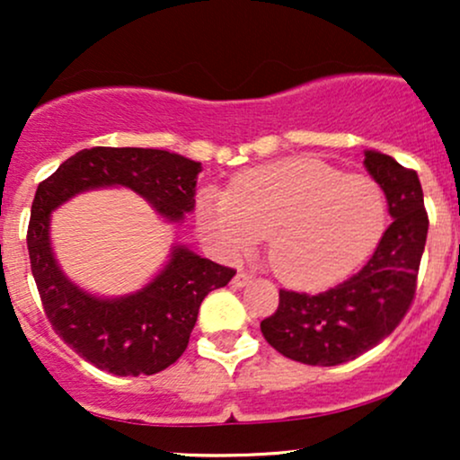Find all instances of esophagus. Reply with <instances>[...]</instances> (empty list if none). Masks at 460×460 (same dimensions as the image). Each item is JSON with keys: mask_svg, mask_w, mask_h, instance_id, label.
Instances as JSON below:
<instances>
[{"mask_svg": "<svg viewBox=\"0 0 460 460\" xmlns=\"http://www.w3.org/2000/svg\"><path fill=\"white\" fill-rule=\"evenodd\" d=\"M251 281H252L251 274H246V272H237L235 277H234V281H231V283H234V288H244V285H248Z\"/></svg>", "mask_w": 460, "mask_h": 460, "instance_id": "34e87169", "label": "esophagus"}]
</instances>
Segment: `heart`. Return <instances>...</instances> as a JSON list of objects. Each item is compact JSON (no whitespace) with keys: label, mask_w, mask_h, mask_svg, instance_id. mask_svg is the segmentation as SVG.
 Instances as JSON below:
<instances>
[{"label":"heart","mask_w":460,"mask_h":460,"mask_svg":"<svg viewBox=\"0 0 460 460\" xmlns=\"http://www.w3.org/2000/svg\"><path fill=\"white\" fill-rule=\"evenodd\" d=\"M194 212L200 235L225 257L252 251L268 234L272 270L300 289L348 277L387 226L381 183L307 155L248 168L229 190L203 188Z\"/></svg>","instance_id":"b5f03b06"}]
</instances>
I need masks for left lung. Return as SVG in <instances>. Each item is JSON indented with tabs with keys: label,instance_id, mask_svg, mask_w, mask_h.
<instances>
[{
	"label": "left lung",
	"instance_id": "obj_1",
	"mask_svg": "<svg viewBox=\"0 0 460 460\" xmlns=\"http://www.w3.org/2000/svg\"><path fill=\"white\" fill-rule=\"evenodd\" d=\"M363 166L381 183L392 225L357 274L318 296L281 289L279 309L261 322L274 350L307 366L352 361L392 332L415 294L429 216L415 171L367 149Z\"/></svg>",
	"mask_w": 460,
	"mask_h": 460
}]
</instances>
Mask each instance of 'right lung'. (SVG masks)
Here are the masks:
<instances>
[{"instance_id": "1", "label": "right lung", "mask_w": 460, "mask_h": 460, "mask_svg": "<svg viewBox=\"0 0 460 460\" xmlns=\"http://www.w3.org/2000/svg\"><path fill=\"white\" fill-rule=\"evenodd\" d=\"M200 162L164 149L93 146L60 164L31 203L28 251L47 318L62 340L94 367L116 376L157 374L188 348L199 307L235 270L175 244L168 260L136 292L99 296L66 277L51 246V216L73 197L102 188H128L166 223L194 212Z\"/></svg>"}]
</instances>
